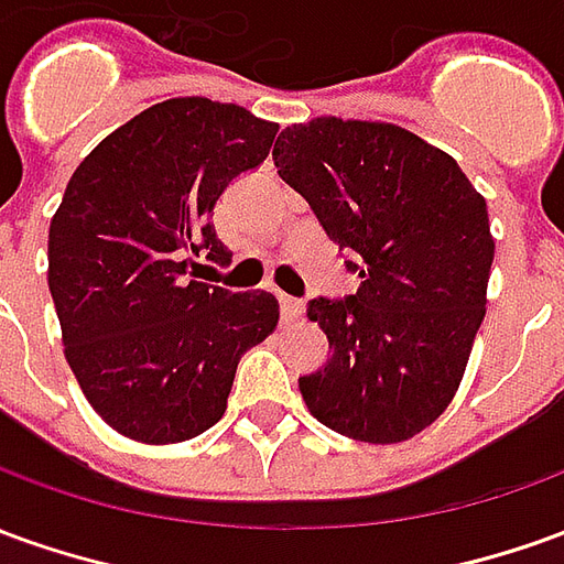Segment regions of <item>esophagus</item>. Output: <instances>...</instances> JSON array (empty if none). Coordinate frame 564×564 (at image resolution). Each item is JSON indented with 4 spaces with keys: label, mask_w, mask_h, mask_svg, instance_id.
<instances>
[{
    "label": "esophagus",
    "mask_w": 564,
    "mask_h": 564,
    "mask_svg": "<svg viewBox=\"0 0 564 564\" xmlns=\"http://www.w3.org/2000/svg\"><path fill=\"white\" fill-rule=\"evenodd\" d=\"M278 302H281V317L283 321H295L299 314H302V302L293 299V295H278Z\"/></svg>",
    "instance_id": "obj_1"
}]
</instances>
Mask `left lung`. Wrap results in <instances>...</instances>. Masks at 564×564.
Masks as SVG:
<instances>
[{
  "instance_id": "1",
  "label": "left lung",
  "mask_w": 564,
  "mask_h": 564,
  "mask_svg": "<svg viewBox=\"0 0 564 564\" xmlns=\"http://www.w3.org/2000/svg\"><path fill=\"white\" fill-rule=\"evenodd\" d=\"M271 155L360 274L348 299L308 302L329 360L299 378L302 400L341 436L403 443L446 412L486 317V198L452 155L388 121L311 118Z\"/></svg>"
}]
</instances>
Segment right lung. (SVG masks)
Returning <instances> with one entry per match:
<instances>
[{"mask_svg": "<svg viewBox=\"0 0 564 564\" xmlns=\"http://www.w3.org/2000/svg\"><path fill=\"white\" fill-rule=\"evenodd\" d=\"M274 133L243 106L173 97L109 133L63 192L48 231L63 354L121 436L167 446L214 427L241 357L274 333L271 293L192 281L200 256L231 262L210 216Z\"/></svg>", "mask_w": 564, "mask_h": 564, "instance_id": "1", "label": "right lung"}]
</instances>
